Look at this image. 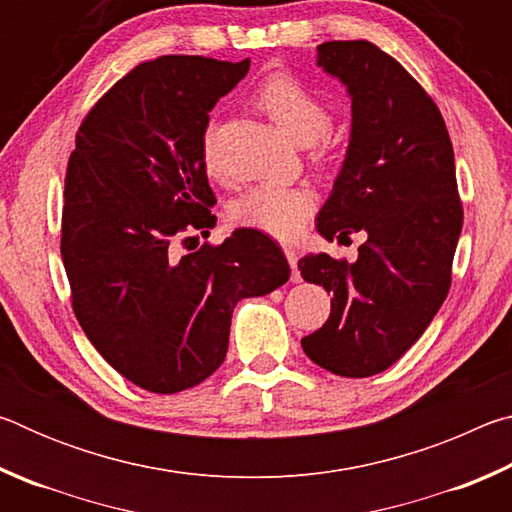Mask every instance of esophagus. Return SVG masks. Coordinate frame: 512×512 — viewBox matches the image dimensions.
<instances>
[{
  "label": "esophagus",
  "instance_id": "34e87169",
  "mask_svg": "<svg viewBox=\"0 0 512 512\" xmlns=\"http://www.w3.org/2000/svg\"><path fill=\"white\" fill-rule=\"evenodd\" d=\"M284 255H287L289 264H291V268H293V277H291V280H293V282H300V273H298V253H296V248L284 246Z\"/></svg>",
  "mask_w": 512,
  "mask_h": 512
}]
</instances>
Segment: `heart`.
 I'll return each instance as SVG.
<instances>
[{
    "label": "heart",
    "mask_w": 512,
    "mask_h": 512,
    "mask_svg": "<svg viewBox=\"0 0 512 512\" xmlns=\"http://www.w3.org/2000/svg\"><path fill=\"white\" fill-rule=\"evenodd\" d=\"M253 101L264 110L293 142L311 146L327 135L332 126V112L296 76L277 72L257 85ZM203 158L214 167V124L203 137ZM316 196L305 187L259 185L250 189L232 205V219L244 228H253L277 239L298 235L307 216L314 212Z\"/></svg>",
    "instance_id": "1"
}]
</instances>
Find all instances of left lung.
Segmentation results:
<instances>
[{"label":"left lung","instance_id":"obj_1","mask_svg":"<svg viewBox=\"0 0 512 512\" xmlns=\"http://www.w3.org/2000/svg\"><path fill=\"white\" fill-rule=\"evenodd\" d=\"M316 65L352 103L348 151L316 216L320 237L363 232L357 262L309 253L300 275L332 296V314L302 339L334 375L384 372L443 307L463 228L454 149L418 81L366 40L318 47Z\"/></svg>","mask_w":512,"mask_h":512}]
</instances>
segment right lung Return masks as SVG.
Masks as SVG:
<instances>
[{
  "label": "right lung",
  "mask_w": 512,
  "mask_h": 512,
  "mask_svg": "<svg viewBox=\"0 0 512 512\" xmlns=\"http://www.w3.org/2000/svg\"><path fill=\"white\" fill-rule=\"evenodd\" d=\"M248 69L250 58L160 56L112 85L76 133L60 241L74 314L144 391L171 395L210 377L237 302L291 275L282 248L253 228L221 246H176L216 225L203 137L216 101Z\"/></svg>",
  "instance_id": "add662e5"
}]
</instances>
